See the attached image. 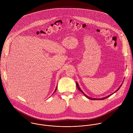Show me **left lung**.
Listing matches in <instances>:
<instances>
[{"instance_id":"obj_1","label":"left lung","mask_w":133,"mask_h":133,"mask_svg":"<svg viewBox=\"0 0 133 133\" xmlns=\"http://www.w3.org/2000/svg\"><path fill=\"white\" fill-rule=\"evenodd\" d=\"M122 83L121 84V85L119 87V88L115 92H115H116L117 91H118L119 90V89L121 88V85H122ZM76 85H77V88L78 89V90L81 92V93H83V94L87 98H88V99H90V100H103V99H106V98H108V97H109L110 96H111V95H112V94H111V95H109V96H107V97H103V98H91V97H88L87 95H85L83 92H82V91L80 89V87H79V85H78V83L76 82Z\"/></svg>"}]
</instances>
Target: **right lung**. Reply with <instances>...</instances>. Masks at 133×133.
Instances as JSON below:
<instances>
[{
	"instance_id": "obj_1",
	"label": "right lung",
	"mask_w": 133,
	"mask_h": 133,
	"mask_svg": "<svg viewBox=\"0 0 133 133\" xmlns=\"http://www.w3.org/2000/svg\"><path fill=\"white\" fill-rule=\"evenodd\" d=\"M57 87H56V89H55V92H54V93H55V91H56V90H57Z\"/></svg>"
}]
</instances>
